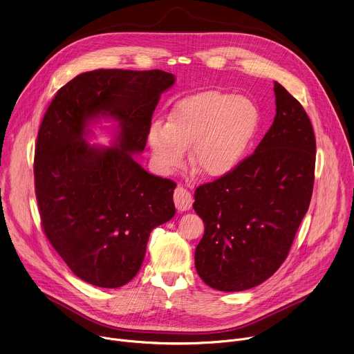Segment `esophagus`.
<instances>
[{
	"label": "esophagus",
	"mask_w": 354,
	"mask_h": 354,
	"mask_svg": "<svg viewBox=\"0 0 354 354\" xmlns=\"http://www.w3.org/2000/svg\"><path fill=\"white\" fill-rule=\"evenodd\" d=\"M174 201H175V206L178 210L186 212L192 207L193 197L187 189H185L183 186H178L174 193Z\"/></svg>",
	"instance_id": "esophagus-1"
}]
</instances>
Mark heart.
Segmentation results:
<instances>
[{
    "label": "heart",
    "mask_w": 354,
    "mask_h": 354,
    "mask_svg": "<svg viewBox=\"0 0 354 354\" xmlns=\"http://www.w3.org/2000/svg\"><path fill=\"white\" fill-rule=\"evenodd\" d=\"M261 124L259 106L252 99L206 91L179 100L169 112L167 124H151L148 145L164 174L182 168L186 149L192 148L190 164L217 179L242 165Z\"/></svg>",
    "instance_id": "heart-1"
}]
</instances>
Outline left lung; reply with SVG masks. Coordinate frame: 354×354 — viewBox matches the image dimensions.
<instances>
[{
  "mask_svg": "<svg viewBox=\"0 0 354 354\" xmlns=\"http://www.w3.org/2000/svg\"><path fill=\"white\" fill-rule=\"evenodd\" d=\"M276 116L255 153L228 176L196 189L205 234L194 252L207 286L242 291L284 262L313 196L315 136L298 100L274 82Z\"/></svg>",
  "mask_w": 354,
  "mask_h": 354,
  "instance_id": "1",
  "label": "left lung"
}]
</instances>
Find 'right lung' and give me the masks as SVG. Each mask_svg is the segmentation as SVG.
<instances>
[{"label":"right lung","mask_w":354,"mask_h":354,"mask_svg":"<svg viewBox=\"0 0 354 354\" xmlns=\"http://www.w3.org/2000/svg\"><path fill=\"white\" fill-rule=\"evenodd\" d=\"M175 84L161 70H93L62 86L35 148V192L43 231L81 280L104 288L140 270L149 232L175 216L176 183L133 158L145 148L160 96ZM120 123L113 147L91 146L87 124Z\"/></svg>","instance_id":"1"}]
</instances>
